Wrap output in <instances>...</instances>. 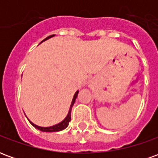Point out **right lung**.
<instances>
[{
    "mask_svg": "<svg viewBox=\"0 0 158 158\" xmlns=\"http://www.w3.org/2000/svg\"><path fill=\"white\" fill-rule=\"evenodd\" d=\"M53 36H55V35H52L48 36V37H46L44 40H42L41 42L45 41V40L50 39V38H52V37H53ZM41 42H40V43H41ZM78 93H79V90H77L75 94H74V96H73V98L72 103H71V106H70V108H69L68 115H67V117L64 118V120H62L61 123H59L56 124V125L51 126V127H45H45H40V126L35 125V123H33L32 122H30V121H29L30 123H31L35 128L38 129L39 130H40V131H43V132H57V131H61V130H62V129H66V128L69 126V122L71 121V111H72V107L73 106V104H74V102H75L76 98H77V96H78Z\"/></svg>",
    "mask_w": 158,
    "mask_h": 158,
    "instance_id": "right-lung-1",
    "label": "right lung"
}]
</instances>
